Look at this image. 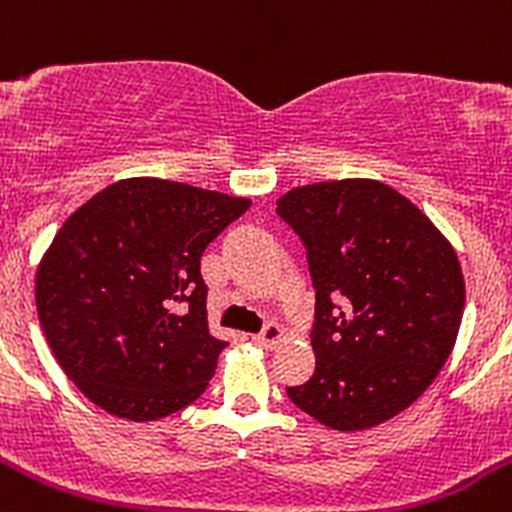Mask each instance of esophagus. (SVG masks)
<instances>
[{
	"label": "esophagus",
	"mask_w": 512,
	"mask_h": 512,
	"mask_svg": "<svg viewBox=\"0 0 512 512\" xmlns=\"http://www.w3.org/2000/svg\"><path fill=\"white\" fill-rule=\"evenodd\" d=\"M283 336H285L283 328H280L278 323H270V326H267L265 331L257 333L255 343H257V346H262V348H272V346H278V343L283 341Z\"/></svg>",
	"instance_id": "esophagus-1"
}]
</instances>
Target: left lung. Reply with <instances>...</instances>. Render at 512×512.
Masks as SVG:
<instances>
[{
    "mask_svg": "<svg viewBox=\"0 0 512 512\" xmlns=\"http://www.w3.org/2000/svg\"><path fill=\"white\" fill-rule=\"evenodd\" d=\"M278 214L303 240L315 288V374L288 396L338 432L384 424L429 389L455 348L465 310L455 247L376 179L295 186Z\"/></svg>",
    "mask_w": 512,
    "mask_h": 512,
    "instance_id": "1",
    "label": "left lung"
}]
</instances>
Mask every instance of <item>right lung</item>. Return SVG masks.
<instances>
[{"label":"right lung","instance_id":"add662e5","mask_svg":"<svg viewBox=\"0 0 512 512\" xmlns=\"http://www.w3.org/2000/svg\"><path fill=\"white\" fill-rule=\"evenodd\" d=\"M250 204L133 176L57 229L37 265V315L60 369L95 407L154 422L202 396L227 341L209 333L199 260Z\"/></svg>","mask_w":512,"mask_h":512}]
</instances>
